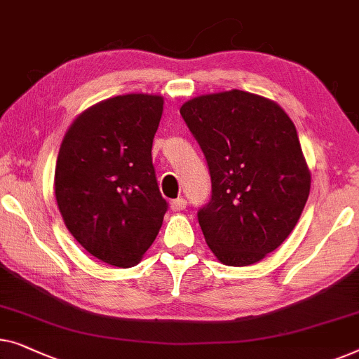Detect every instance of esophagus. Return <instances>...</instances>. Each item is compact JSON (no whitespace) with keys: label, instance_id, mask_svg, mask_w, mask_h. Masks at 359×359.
<instances>
[{"label":"esophagus","instance_id":"1","mask_svg":"<svg viewBox=\"0 0 359 359\" xmlns=\"http://www.w3.org/2000/svg\"><path fill=\"white\" fill-rule=\"evenodd\" d=\"M171 210L175 212H180V210H184L186 205H188V202H186V199H183V197H178V199L171 201Z\"/></svg>","mask_w":359,"mask_h":359}]
</instances>
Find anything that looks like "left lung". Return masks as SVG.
<instances>
[{
	"instance_id": "left-lung-1",
	"label": "left lung",
	"mask_w": 359,
	"mask_h": 359,
	"mask_svg": "<svg viewBox=\"0 0 359 359\" xmlns=\"http://www.w3.org/2000/svg\"><path fill=\"white\" fill-rule=\"evenodd\" d=\"M180 113L205 155L212 199L197 212L207 246L225 266L256 264L287 240L311 189L296 128L278 103L226 90Z\"/></svg>"
}]
</instances>
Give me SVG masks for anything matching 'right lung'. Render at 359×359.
Instances as JSON below:
<instances>
[{"instance_id": "add662e5", "label": "right lung", "mask_w": 359, "mask_h": 359, "mask_svg": "<svg viewBox=\"0 0 359 359\" xmlns=\"http://www.w3.org/2000/svg\"><path fill=\"white\" fill-rule=\"evenodd\" d=\"M163 97L126 93L77 116L63 137L55 196L76 241L102 262L133 267L157 238L167 212L152 165Z\"/></svg>"}]
</instances>
